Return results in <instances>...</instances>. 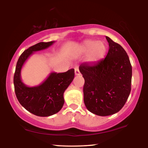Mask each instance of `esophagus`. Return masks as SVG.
Listing matches in <instances>:
<instances>
[{"label":"esophagus","instance_id":"34e87169","mask_svg":"<svg viewBox=\"0 0 148 148\" xmlns=\"http://www.w3.org/2000/svg\"><path fill=\"white\" fill-rule=\"evenodd\" d=\"M75 75H76V76H79V75H80L79 71L77 68L75 69Z\"/></svg>","mask_w":148,"mask_h":148}]
</instances>
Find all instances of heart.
Instances as JSON below:
<instances>
[{"mask_svg":"<svg viewBox=\"0 0 148 148\" xmlns=\"http://www.w3.org/2000/svg\"><path fill=\"white\" fill-rule=\"evenodd\" d=\"M107 50L106 45L104 42L98 40H87L80 46L77 52L79 53H89L87 60L91 62L97 61L102 59Z\"/></svg>","mask_w":148,"mask_h":148,"instance_id":"heart-1","label":"heart"}]
</instances>
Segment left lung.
<instances>
[{
    "mask_svg": "<svg viewBox=\"0 0 148 148\" xmlns=\"http://www.w3.org/2000/svg\"><path fill=\"white\" fill-rule=\"evenodd\" d=\"M109 50L96 63H82L79 70L85 79L84 101L87 109L100 116L118 112L131 90L132 66L128 55L119 44L106 36Z\"/></svg>",
    "mask_w": 148,
    "mask_h": 148,
    "instance_id": "obj_1",
    "label": "left lung"
}]
</instances>
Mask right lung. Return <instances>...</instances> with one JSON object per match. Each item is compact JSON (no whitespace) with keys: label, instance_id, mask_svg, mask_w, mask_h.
<instances>
[{"label":"right lung","instance_id":"obj_1","mask_svg":"<svg viewBox=\"0 0 148 148\" xmlns=\"http://www.w3.org/2000/svg\"><path fill=\"white\" fill-rule=\"evenodd\" d=\"M54 41L39 42L29 47L20 56L14 76L17 99L27 111L37 116L47 117L59 112L63 106V94L74 77V69L66 72H51L44 82L35 87H28L21 79L22 66L34 51L49 47Z\"/></svg>","mask_w":148,"mask_h":148}]
</instances>
